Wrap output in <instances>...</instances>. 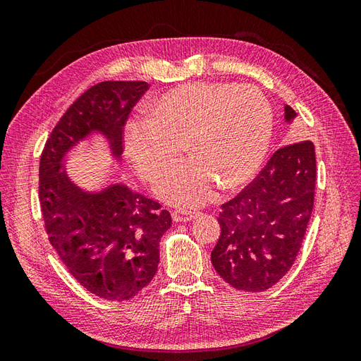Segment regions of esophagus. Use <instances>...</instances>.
<instances>
[{
    "instance_id": "1",
    "label": "esophagus",
    "mask_w": 361,
    "mask_h": 361,
    "mask_svg": "<svg viewBox=\"0 0 361 361\" xmlns=\"http://www.w3.org/2000/svg\"><path fill=\"white\" fill-rule=\"evenodd\" d=\"M173 220L176 223H188L195 220L200 215V212H187V211H173Z\"/></svg>"
}]
</instances>
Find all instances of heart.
I'll return each instance as SVG.
<instances>
[{"mask_svg": "<svg viewBox=\"0 0 361 361\" xmlns=\"http://www.w3.org/2000/svg\"><path fill=\"white\" fill-rule=\"evenodd\" d=\"M152 118L126 125L125 147L141 178L157 179L162 200L182 207L203 204L218 183L232 190L253 179L272 138L271 105L259 89L235 82H191L164 93Z\"/></svg>", "mask_w": 361, "mask_h": 361, "instance_id": "1", "label": "heart"}]
</instances>
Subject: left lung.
Instances as JSON below:
<instances>
[{
  "label": "left lung",
  "instance_id": "1",
  "mask_svg": "<svg viewBox=\"0 0 361 361\" xmlns=\"http://www.w3.org/2000/svg\"><path fill=\"white\" fill-rule=\"evenodd\" d=\"M297 117L285 105V120ZM316 183L312 141L283 146L236 197L221 204L211 260L235 289L264 292L292 268L307 228Z\"/></svg>",
  "mask_w": 361,
  "mask_h": 361
}]
</instances>
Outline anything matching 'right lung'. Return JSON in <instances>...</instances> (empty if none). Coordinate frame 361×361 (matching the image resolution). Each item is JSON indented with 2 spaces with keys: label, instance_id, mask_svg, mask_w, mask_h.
I'll return each mask as SVG.
<instances>
[{
  "label": "right lung",
  "instance_id": "right-lung-1",
  "mask_svg": "<svg viewBox=\"0 0 361 361\" xmlns=\"http://www.w3.org/2000/svg\"><path fill=\"white\" fill-rule=\"evenodd\" d=\"M149 89L145 81H104L90 87L63 114L40 157L39 202L51 245L82 288L108 301H126L155 277L159 241L171 226L155 200L111 183L85 191L66 173V155L101 134L122 158L123 126Z\"/></svg>",
  "mask_w": 361,
  "mask_h": 361
}]
</instances>
